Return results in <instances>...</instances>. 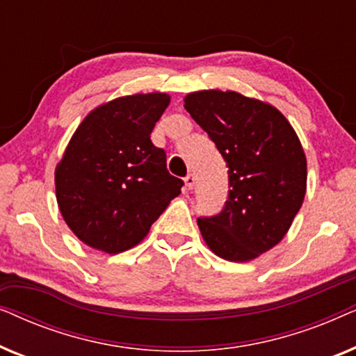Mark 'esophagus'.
Returning <instances> with one entry per match:
<instances>
[{"mask_svg":"<svg viewBox=\"0 0 356 356\" xmlns=\"http://www.w3.org/2000/svg\"><path fill=\"white\" fill-rule=\"evenodd\" d=\"M194 183H196V178H194V175H188V177L184 178V184H186L188 189H193Z\"/></svg>","mask_w":356,"mask_h":356,"instance_id":"34e87169","label":"esophagus"}]
</instances>
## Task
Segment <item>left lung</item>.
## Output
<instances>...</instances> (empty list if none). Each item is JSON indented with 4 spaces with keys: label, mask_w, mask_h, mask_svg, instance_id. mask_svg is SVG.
<instances>
[{
    "label": "left lung",
    "mask_w": 356,
    "mask_h": 356,
    "mask_svg": "<svg viewBox=\"0 0 356 356\" xmlns=\"http://www.w3.org/2000/svg\"><path fill=\"white\" fill-rule=\"evenodd\" d=\"M184 108L228 167L222 212L197 218L204 241L227 261L256 259L285 236L303 204L308 175L298 136L279 110L238 92H193Z\"/></svg>",
    "instance_id": "1"
}]
</instances>
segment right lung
Wrapping results in <instances>:
<instances>
[{"label": "right lung", "mask_w": 356, "mask_h": 356, "mask_svg": "<svg viewBox=\"0 0 356 356\" xmlns=\"http://www.w3.org/2000/svg\"><path fill=\"white\" fill-rule=\"evenodd\" d=\"M170 104L167 94L120 97L92 110L56 165L60 212L95 250L118 254L144 240L183 181L150 133Z\"/></svg>", "instance_id": "right-lung-1"}]
</instances>
